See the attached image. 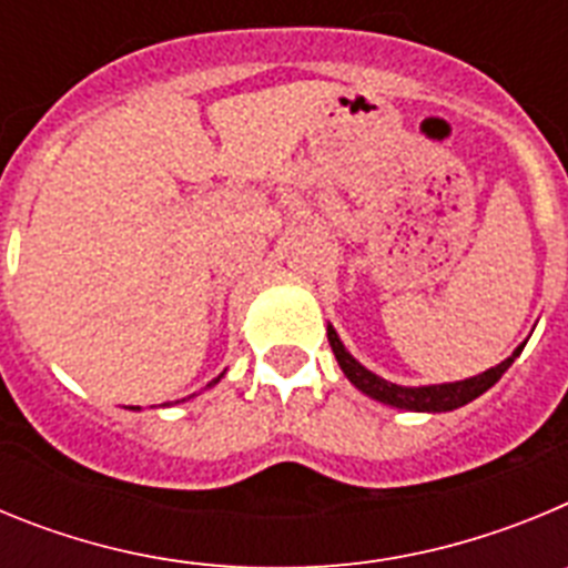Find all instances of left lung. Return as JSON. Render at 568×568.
<instances>
[{
    "mask_svg": "<svg viewBox=\"0 0 568 568\" xmlns=\"http://www.w3.org/2000/svg\"><path fill=\"white\" fill-rule=\"evenodd\" d=\"M327 338L329 346H333L335 358H338V366L344 369V375L349 378V384H355L364 395L369 398L381 400V404L398 406V409H409V413H453L458 406L469 404L478 395H484L489 386H495L500 381V375L515 364L520 353H524V346L520 344L515 353L509 355L506 361H500L498 366H491L486 373L471 375L466 381H455V384H433V386H398L393 381L381 378V375L369 373L364 364L353 358V355L346 353V346L341 344L338 333L333 327H327Z\"/></svg>",
    "mask_w": 568,
    "mask_h": 568,
    "instance_id": "left-lung-1",
    "label": "left lung"
}]
</instances>
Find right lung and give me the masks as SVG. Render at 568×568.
<instances>
[{"instance_id": "obj_1", "label": "right lung", "mask_w": 568, "mask_h": 568, "mask_svg": "<svg viewBox=\"0 0 568 568\" xmlns=\"http://www.w3.org/2000/svg\"><path fill=\"white\" fill-rule=\"evenodd\" d=\"M224 375V373H222ZM222 375H219V378H222ZM219 378H215V381H210V386H213V384H219ZM135 409H139V406H135Z\"/></svg>"}]
</instances>
